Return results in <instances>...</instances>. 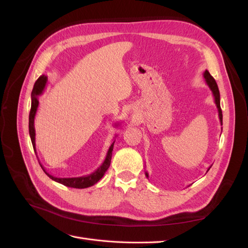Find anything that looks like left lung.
Here are the masks:
<instances>
[{"label": "left lung", "instance_id": "obj_1", "mask_svg": "<svg viewBox=\"0 0 248 248\" xmlns=\"http://www.w3.org/2000/svg\"><path fill=\"white\" fill-rule=\"evenodd\" d=\"M204 78H205V80H206V82H207L208 87H209L210 90H211V91H212V94H213V97H214V102H215V104H216L217 109H218L219 121H220V124L222 125V111H221V108H220V94H219L218 87H217V84H216L215 79L213 78V77L211 76V74L209 73L208 70H206V71L204 72ZM210 168H211V167H210ZM210 168L207 170V171L210 170ZM145 174H146V176H147V178H148V177H149L148 172L146 171Z\"/></svg>", "mask_w": 248, "mask_h": 248}]
</instances>
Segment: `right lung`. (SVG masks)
Wrapping results in <instances>:
<instances>
[{
  "mask_svg": "<svg viewBox=\"0 0 248 248\" xmlns=\"http://www.w3.org/2000/svg\"><path fill=\"white\" fill-rule=\"evenodd\" d=\"M47 82V77L46 76H41L39 77V78L36 80L33 91L31 94V98H32V103H31V110H30V116H29V132H30V138H31L32 140V145L34 148V151L36 153V142H35V126H34V120H35V116L37 112V108H38L39 106V100L38 97L43 93L44 89H46ZM116 126L119 125V123L115 124ZM114 144L115 140L111 142L110 147L108 148V154L106 156V159L102 162L101 166L97 169L95 171H93L92 174L87 175V176H81V177H72V178H59V177H55L52 176L49 172H47L44 169V167L40 163V167L42 168L43 171L54 181L61 183L67 187H72V188H87V187L93 186L94 184H96L99 180L103 177V175L106 174V171L108 170V169L109 168L110 164V159H111V154H112V149H114Z\"/></svg>",
  "mask_w": 248,
  "mask_h": 248,
  "instance_id": "add662e5",
  "label": "right lung"
}]
</instances>
